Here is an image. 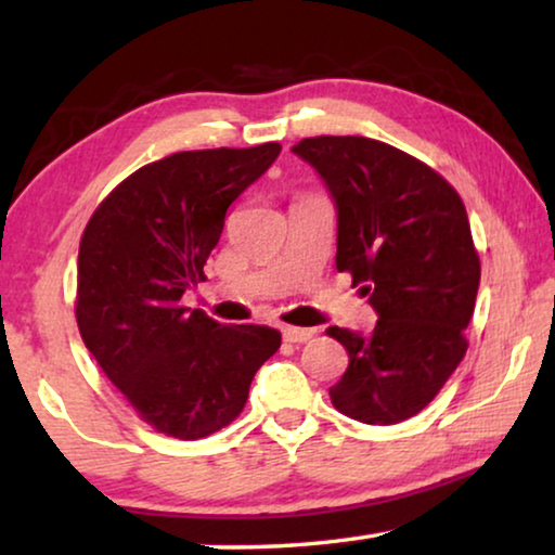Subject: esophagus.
Listing matches in <instances>:
<instances>
[{
  "label": "esophagus",
  "mask_w": 555,
  "mask_h": 555,
  "mask_svg": "<svg viewBox=\"0 0 555 555\" xmlns=\"http://www.w3.org/2000/svg\"><path fill=\"white\" fill-rule=\"evenodd\" d=\"M315 328H298V325H285L283 328V338L291 340V344H306L315 336Z\"/></svg>",
  "instance_id": "34e87169"
}]
</instances>
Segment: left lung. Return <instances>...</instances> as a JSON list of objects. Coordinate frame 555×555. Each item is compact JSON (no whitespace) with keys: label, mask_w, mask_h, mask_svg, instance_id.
<instances>
[{"label":"left lung","mask_w":555,"mask_h":555,"mask_svg":"<svg viewBox=\"0 0 555 555\" xmlns=\"http://www.w3.org/2000/svg\"><path fill=\"white\" fill-rule=\"evenodd\" d=\"M293 154L315 169L338 215L336 268L351 272L378 321L371 333L331 325L348 369L331 401L366 424L420 414L467 351L480 287L467 211L447 181L389 143L318 135Z\"/></svg>","instance_id":"left-lung-1"}]
</instances>
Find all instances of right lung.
Returning a JSON list of instances; mask_svg holds the SVG:
<instances>
[{
    "label": "right lung",
    "instance_id": "1",
    "mask_svg": "<svg viewBox=\"0 0 555 555\" xmlns=\"http://www.w3.org/2000/svg\"><path fill=\"white\" fill-rule=\"evenodd\" d=\"M280 143L181 151L113 189L82 232L80 336L98 366L156 431L199 439L245 406L280 348L268 325H224L181 306L204 280L230 204L270 169Z\"/></svg>",
    "mask_w": 555,
    "mask_h": 555
}]
</instances>
